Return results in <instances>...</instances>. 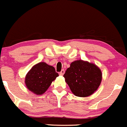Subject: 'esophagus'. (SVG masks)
Returning <instances> with one entry per match:
<instances>
[{
	"instance_id": "34e87169",
	"label": "esophagus",
	"mask_w": 127,
	"mask_h": 127,
	"mask_svg": "<svg viewBox=\"0 0 127 127\" xmlns=\"http://www.w3.org/2000/svg\"><path fill=\"white\" fill-rule=\"evenodd\" d=\"M64 73H65V70H62V71H61V72L59 73V74H60V75H62H62H64Z\"/></svg>"
}]
</instances>
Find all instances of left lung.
<instances>
[{
	"label": "left lung",
	"instance_id": "8db88e82",
	"mask_svg": "<svg viewBox=\"0 0 127 127\" xmlns=\"http://www.w3.org/2000/svg\"><path fill=\"white\" fill-rule=\"evenodd\" d=\"M64 77L74 95L86 97L92 95L98 88L102 74L95 65L79 60L70 64Z\"/></svg>",
	"mask_w": 127,
	"mask_h": 127
}]
</instances>
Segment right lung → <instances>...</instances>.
Segmentation results:
<instances>
[{
  "mask_svg": "<svg viewBox=\"0 0 127 127\" xmlns=\"http://www.w3.org/2000/svg\"><path fill=\"white\" fill-rule=\"evenodd\" d=\"M58 76V73L53 66L44 62H40L34 65L27 73L25 83L31 92L41 95L46 92Z\"/></svg>",
  "mask_w": 127,
  "mask_h": 127,
  "instance_id": "obj_1",
  "label": "right lung"
}]
</instances>
